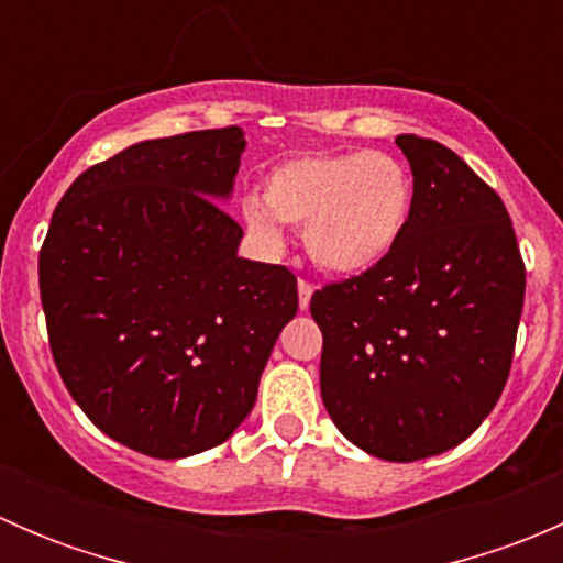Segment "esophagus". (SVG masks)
Segmentation results:
<instances>
[{
  "mask_svg": "<svg viewBox=\"0 0 563 563\" xmlns=\"http://www.w3.org/2000/svg\"><path fill=\"white\" fill-rule=\"evenodd\" d=\"M299 308H308L310 305V297H313V283L305 280V277H299Z\"/></svg>",
  "mask_w": 563,
  "mask_h": 563,
  "instance_id": "1",
  "label": "esophagus"
}]
</instances>
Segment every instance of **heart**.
I'll return each mask as SVG.
<instances>
[{"label": "heart", "mask_w": 563, "mask_h": 563, "mask_svg": "<svg viewBox=\"0 0 563 563\" xmlns=\"http://www.w3.org/2000/svg\"><path fill=\"white\" fill-rule=\"evenodd\" d=\"M264 202L266 208L258 198L242 201V220L261 245L280 250V223L297 225L318 266L354 275L376 266L402 236L413 176L389 152H308L266 174Z\"/></svg>", "instance_id": "1"}]
</instances>
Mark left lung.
Returning <instances> with one entry per match:
<instances>
[{
  "instance_id": "1",
  "label": "left lung",
  "mask_w": 563,
  "mask_h": 563,
  "mask_svg": "<svg viewBox=\"0 0 563 563\" xmlns=\"http://www.w3.org/2000/svg\"><path fill=\"white\" fill-rule=\"evenodd\" d=\"M413 209L371 269L310 299L321 397L340 433L411 463L468 439L501 397L523 313L526 264L498 192L452 150L397 135Z\"/></svg>"
}]
</instances>
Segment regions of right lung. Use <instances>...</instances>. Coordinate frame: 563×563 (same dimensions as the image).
Listing matches in <instances>:
<instances>
[{
  "label": "right lung",
  "instance_id": "right-lung-1",
  "mask_svg": "<svg viewBox=\"0 0 563 563\" xmlns=\"http://www.w3.org/2000/svg\"><path fill=\"white\" fill-rule=\"evenodd\" d=\"M236 124L141 141L78 176L40 247L51 356L81 411L119 444L174 460L223 444L247 417L280 329L288 266L240 258L220 207Z\"/></svg>",
  "mask_w": 563,
  "mask_h": 563
}]
</instances>
